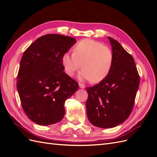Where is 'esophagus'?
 I'll return each mask as SVG.
<instances>
[{"label": "esophagus", "instance_id": "34e87169", "mask_svg": "<svg viewBox=\"0 0 157 157\" xmlns=\"http://www.w3.org/2000/svg\"><path fill=\"white\" fill-rule=\"evenodd\" d=\"M79 87L80 88H86V86H85L84 84H81V83H79Z\"/></svg>", "mask_w": 157, "mask_h": 157}]
</instances>
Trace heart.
I'll return each instance as SVG.
<instances>
[{
  "mask_svg": "<svg viewBox=\"0 0 157 157\" xmlns=\"http://www.w3.org/2000/svg\"><path fill=\"white\" fill-rule=\"evenodd\" d=\"M65 73L73 76L81 66V79L99 82L110 73L113 64V54L109 47L93 39H83L76 44L73 53L65 52L61 58Z\"/></svg>",
  "mask_w": 157,
  "mask_h": 157,
  "instance_id": "1",
  "label": "heart"
}]
</instances>
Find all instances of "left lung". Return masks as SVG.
<instances>
[{
  "label": "left lung",
  "mask_w": 157,
  "mask_h": 157,
  "mask_svg": "<svg viewBox=\"0 0 157 157\" xmlns=\"http://www.w3.org/2000/svg\"><path fill=\"white\" fill-rule=\"evenodd\" d=\"M112 46L113 64L107 77L88 92L86 111L95 126L113 128L129 117L140 85V76L133 57L117 40L108 37Z\"/></svg>",
  "instance_id": "left-lung-1"
}]
</instances>
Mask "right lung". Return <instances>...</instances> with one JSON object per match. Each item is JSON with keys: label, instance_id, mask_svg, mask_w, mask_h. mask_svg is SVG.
<instances>
[{"label": "right lung", "instance_id": "right-lung-1", "mask_svg": "<svg viewBox=\"0 0 157 157\" xmlns=\"http://www.w3.org/2000/svg\"><path fill=\"white\" fill-rule=\"evenodd\" d=\"M75 43L72 37L46 35L23 54L17 89L23 111L37 124L48 126L62 120L65 100L78 88V83L63 71L61 62L63 54Z\"/></svg>", "mask_w": 157, "mask_h": 157}]
</instances>
